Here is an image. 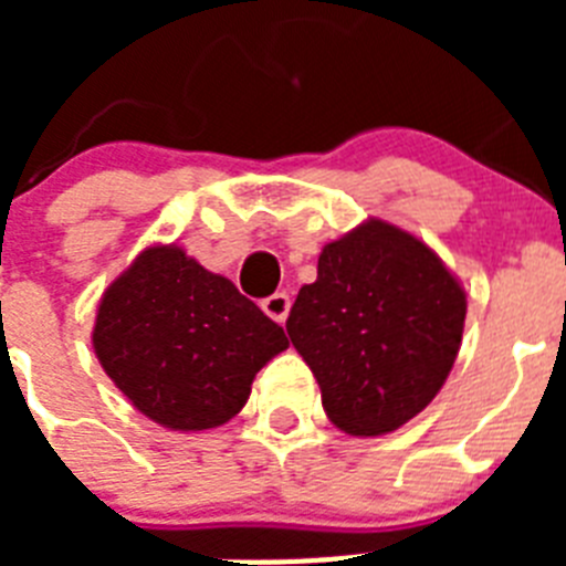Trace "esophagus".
<instances>
[{
  "label": "esophagus",
  "mask_w": 566,
  "mask_h": 566,
  "mask_svg": "<svg viewBox=\"0 0 566 566\" xmlns=\"http://www.w3.org/2000/svg\"><path fill=\"white\" fill-rule=\"evenodd\" d=\"M260 308L274 319V323H283L289 317V308H292V300L286 292H274L272 297H266L260 303Z\"/></svg>",
  "instance_id": "obj_1"
}]
</instances>
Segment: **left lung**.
I'll use <instances>...</instances> for the list:
<instances>
[{"instance_id": "8db88e82", "label": "left lung", "mask_w": 566, "mask_h": 566, "mask_svg": "<svg viewBox=\"0 0 566 566\" xmlns=\"http://www.w3.org/2000/svg\"><path fill=\"white\" fill-rule=\"evenodd\" d=\"M468 300L422 240L365 221L326 243L286 332L317 377L328 419L382 437L417 417L451 374Z\"/></svg>"}]
</instances>
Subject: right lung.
I'll return each mask as SVG.
<instances>
[{"label":"right lung","mask_w":566,"mask_h":566,"mask_svg":"<svg viewBox=\"0 0 566 566\" xmlns=\"http://www.w3.org/2000/svg\"><path fill=\"white\" fill-rule=\"evenodd\" d=\"M93 348L118 391L172 431H207L247 405L283 328L184 249L149 247L98 303Z\"/></svg>","instance_id":"right-lung-1"}]
</instances>
